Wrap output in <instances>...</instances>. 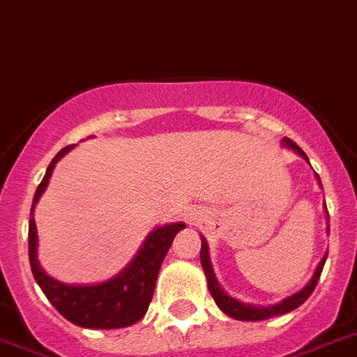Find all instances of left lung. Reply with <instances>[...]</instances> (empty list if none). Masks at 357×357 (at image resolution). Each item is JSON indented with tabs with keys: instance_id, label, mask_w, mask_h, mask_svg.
Masks as SVG:
<instances>
[{
	"instance_id": "1",
	"label": "left lung",
	"mask_w": 357,
	"mask_h": 357,
	"mask_svg": "<svg viewBox=\"0 0 357 357\" xmlns=\"http://www.w3.org/2000/svg\"><path fill=\"white\" fill-rule=\"evenodd\" d=\"M282 147L289 149V151L296 153L300 158H303V160L309 163L307 154L303 153L302 149L294 144L293 140H289V138H284V140H282ZM316 179H318V183H320V187H321L320 176L316 174ZM324 208H325V213H327V217H328L327 206H324ZM325 260H327V253L321 257L320 264L316 266L314 275L311 277V280H309L307 284H305V286H303L300 291H296V293L291 294V296H286V298L280 300V302L273 303V305H255V303L241 302V300L234 298V296H230V294L222 289L221 284L217 282L215 273H213L212 260H210L208 243H206V238L201 235V266H203V271H204V275H206L208 291H210V294L213 296V300H215L217 307L221 309L226 316L234 318V320L262 321V320H269V318H275V316L286 314V312H291V311H294L296 307H300V305H302V303L305 302L309 296H311L312 291H314V287H316V284H318V280H320V275H321V269H324V266H325Z\"/></svg>"
}]
</instances>
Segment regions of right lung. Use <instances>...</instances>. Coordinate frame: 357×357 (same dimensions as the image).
<instances>
[{"instance_id": "right-lung-1", "label": "right lung", "mask_w": 357, "mask_h": 357, "mask_svg": "<svg viewBox=\"0 0 357 357\" xmlns=\"http://www.w3.org/2000/svg\"><path fill=\"white\" fill-rule=\"evenodd\" d=\"M75 145L59 151L50 161L46 174L33 196L29 221V259L33 278L46 294L50 303L71 324L84 328H122L140 321L153 300L154 286L161 262L172 246L176 234L185 228V222H169L156 226L145 237L131 262L114 277L98 284H66L50 277L37 259V226L33 219L36 204L48 187L57 161L66 156Z\"/></svg>"}]
</instances>
